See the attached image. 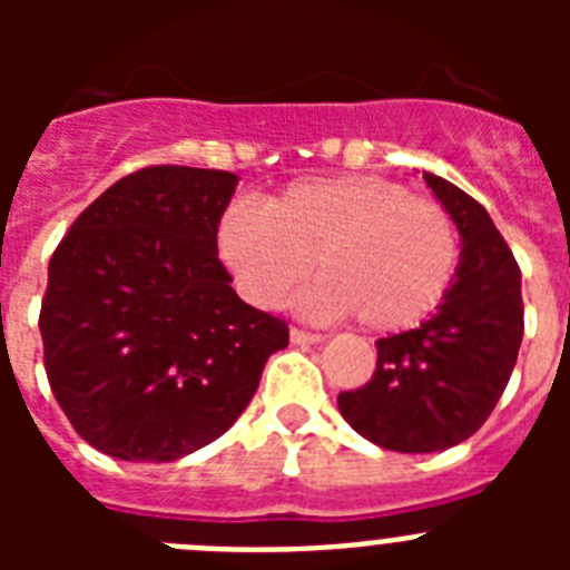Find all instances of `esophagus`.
Masks as SVG:
<instances>
[{
    "mask_svg": "<svg viewBox=\"0 0 570 570\" xmlns=\"http://www.w3.org/2000/svg\"><path fill=\"white\" fill-rule=\"evenodd\" d=\"M322 340H325L322 334H311V331L291 328V342H294V345H320Z\"/></svg>",
    "mask_w": 570,
    "mask_h": 570,
    "instance_id": "34e87169",
    "label": "esophagus"
}]
</instances>
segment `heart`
Returning a JSON list of instances; mask_svg holds the SVG:
<instances>
[{
  "label": "heart",
  "instance_id": "1",
  "mask_svg": "<svg viewBox=\"0 0 570 570\" xmlns=\"http://www.w3.org/2000/svg\"><path fill=\"white\" fill-rule=\"evenodd\" d=\"M216 245L242 294L262 308H279L316 262L322 282L302 296V308L356 314L382 334L434 314L460 265L451 214L380 176L299 179L265 208L236 199Z\"/></svg>",
  "mask_w": 570,
  "mask_h": 570
}]
</instances>
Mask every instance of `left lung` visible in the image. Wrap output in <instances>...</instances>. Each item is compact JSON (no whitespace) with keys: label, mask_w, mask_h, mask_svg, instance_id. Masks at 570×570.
<instances>
[{"label":"left lung","mask_w":570,"mask_h":570,"mask_svg":"<svg viewBox=\"0 0 570 570\" xmlns=\"http://www.w3.org/2000/svg\"><path fill=\"white\" fill-rule=\"evenodd\" d=\"M428 188L460 230V265L420 328L376 340L371 382L336 405L356 434L400 454H434L476 434L522 345L520 265L476 199L436 174Z\"/></svg>","instance_id":"8db88e82"}]
</instances>
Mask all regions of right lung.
I'll return each mask as SVG.
<instances>
[{"mask_svg": "<svg viewBox=\"0 0 570 570\" xmlns=\"http://www.w3.org/2000/svg\"><path fill=\"white\" fill-rule=\"evenodd\" d=\"M239 176L156 165L88 205L48 265L45 371L85 442L174 462L223 436L254 400L288 325L250 308L216 256Z\"/></svg>", "mask_w": 570, "mask_h": 570, "instance_id": "1", "label": "right lung"}]
</instances>
